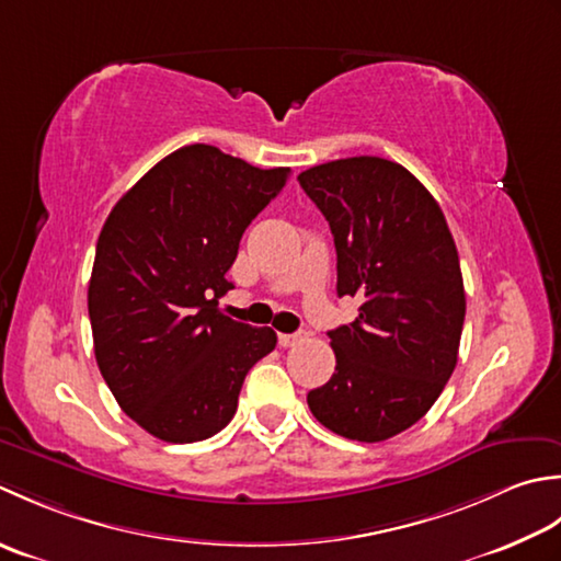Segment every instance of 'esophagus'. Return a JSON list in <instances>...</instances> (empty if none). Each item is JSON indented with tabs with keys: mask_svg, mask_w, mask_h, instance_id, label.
Wrapping results in <instances>:
<instances>
[{
	"mask_svg": "<svg viewBox=\"0 0 561 561\" xmlns=\"http://www.w3.org/2000/svg\"><path fill=\"white\" fill-rule=\"evenodd\" d=\"M300 341H305L302 334H278V344L283 348H293V346L300 344Z\"/></svg>",
	"mask_w": 561,
	"mask_h": 561,
	"instance_id": "esophagus-1",
	"label": "esophagus"
}]
</instances>
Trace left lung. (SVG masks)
Segmentation results:
<instances>
[{
  "label": "left lung",
  "mask_w": 561,
  "mask_h": 561,
  "mask_svg": "<svg viewBox=\"0 0 561 561\" xmlns=\"http://www.w3.org/2000/svg\"><path fill=\"white\" fill-rule=\"evenodd\" d=\"M334 234L336 293L358 317L329 331L336 370L307 394L319 424L380 443L414 426L450 380L465 324L460 259L426 186L382 157L302 171Z\"/></svg>",
  "instance_id": "left-lung-1"
}]
</instances>
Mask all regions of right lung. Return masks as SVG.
<instances>
[{"instance_id":"obj_1","label":"right lung","mask_w":561,"mask_h":561,"mask_svg":"<svg viewBox=\"0 0 561 561\" xmlns=\"http://www.w3.org/2000/svg\"><path fill=\"white\" fill-rule=\"evenodd\" d=\"M290 169H259L213 145L157 162L113 205L89 280L99 370L137 426L196 443L230 424L251 365L276 331L217 310L239 239Z\"/></svg>"}]
</instances>
